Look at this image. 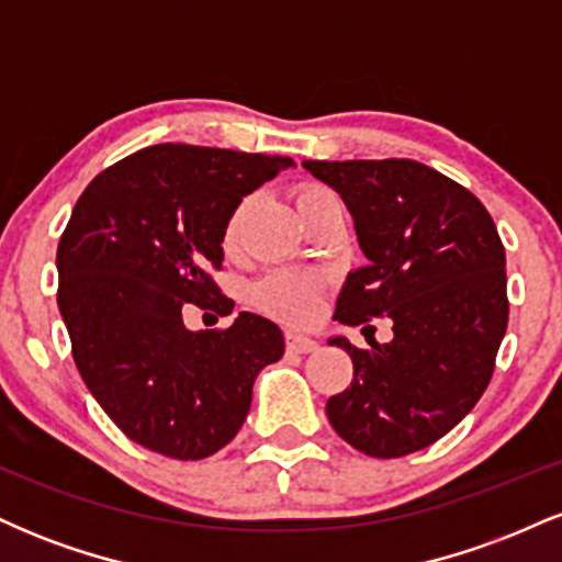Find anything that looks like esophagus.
<instances>
[{"instance_id":"obj_1","label":"esophagus","mask_w":562,"mask_h":562,"mask_svg":"<svg viewBox=\"0 0 562 562\" xmlns=\"http://www.w3.org/2000/svg\"><path fill=\"white\" fill-rule=\"evenodd\" d=\"M317 348V340L312 335H303V333H288V351L293 353H308Z\"/></svg>"}]
</instances>
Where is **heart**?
Instances as JSON below:
<instances>
[{
  "label": "heart",
  "mask_w": 562,
  "mask_h": 562,
  "mask_svg": "<svg viewBox=\"0 0 562 562\" xmlns=\"http://www.w3.org/2000/svg\"><path fill=\"white\" fill-rule=\"evenodd\" d=\"M327 200H338V198H335L330 190H325V187H317V184L303 187L299 192V214L314 209V205L319 203H327ZM245 211H248V200H245L240 209H237L229 218L227 243H235ZM317 295H319L317 277L299 274V272H274L263 277L254 290V301L259 303L263 312L290 322H303L312 317L314 308H317Z\"/></svg>",
  "instance_id": "obj_1"
}]
</instances>
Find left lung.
Returning a JSON list of instances; mask_svg holds the SVG:
<instances>
[{
    "instance_id": "left-lung-1",
    "label": "left lung",
    "mask_w": 562,
    "mask_h": 562,
    "mask_svg": "<svg viewBox=\"0 0 562 562\" xmlns=\"http://www.w3.org/2000/svg\"><path fill=\"white\" fill-rule=\"evenodd\" d=\"M344 198L367 263L348 272L335 319L393 338L348 351L351 385L327 398L344 441L380 460L420 451L447 436L486 391L507 330L505 248L465 187L430 166L389 160H303Z\"/></svg>"
}]
</instances>
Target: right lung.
I'll list each match as a JSON object with an SVG mask.
<instances>
[{"label": "right lung", "mask_w": 562, "mask_h": 562, "mask_svg": "<svg viewBox=\"0 0 562 562\" xmlns=\"http://www.w3.org/2000/svg\"><path fill=\"white\" fill-rule=\"evenodd\" d=\"M290 158L153 145L81 192L57 245V306L97 404L139 447L203 460L248 417L256 375L285 353L272 319L240 312L227 330H187L184 308L232 303L216 282L227 224Z\"/></svg>", "instance_id": "right-lung-1"}]
</instances>
